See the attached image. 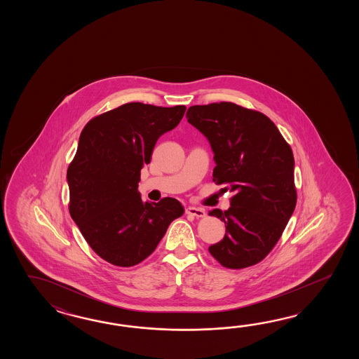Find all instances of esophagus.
Instances as JSON below:
<instances>
[{
	"label": "esophagus",
	"mask_w": 359,
	"mask_h": 359,
	"mask_svg": "<svg viewBox=\"0 0 359 359\" xmlns=\"http://www.w3.org/2000/svg\"><path fill=\"white\" fill-rule=\"evenodd\" d=\"M186 214L192 215V217H196V218H203V217H205V210L200 209V208H195V206H189L186 209Z\"/></svg>",
	"instance_id": "obj_1"
}]
</instances>
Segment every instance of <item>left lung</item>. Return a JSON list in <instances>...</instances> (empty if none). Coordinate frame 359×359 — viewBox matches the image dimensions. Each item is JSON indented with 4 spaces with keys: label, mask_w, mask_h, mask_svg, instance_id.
<instances>
[{
    "label": "left lung",
    "mask_w": 359,
    "mask_h": 359,
    "mask_svg": "<svg viewBox=\"0 0 359 359\" xmlns=\"http://www.w3.org/2000/svg\"><path fill=\"white\" fill-rule=\"evenodd\" d=\"M186 118L210 142L214 182L233 192L229 210L209 213L226 224L209 252L223 267L254 266L275 248L297 205L290 145L267 115L233 102L194 105Z\"/></svg>",
    "instance_id": "1"
}]
</instances>
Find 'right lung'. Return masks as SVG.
Returning <instances> with one entry per match:
<instances>
[{
    "label": "right lung",
    "instance_id": "obj_1",
    "mask_svg": "<svg viewBox=\"0 0 359 359\" xmlns=\"http://www.w3.org/2000/svg\"><path fill=\"white\" fill-rule=\"evenodd\" d=\"M184 105L128 102L92 118L69 164V213L100 258L132 267L156 249L184 209L173 198L142 201L141 169L151 161L158 138L176 128Z\"/></svg>",
    "mask_w": 359,
    "mask_h": 359
}]
</instances>
